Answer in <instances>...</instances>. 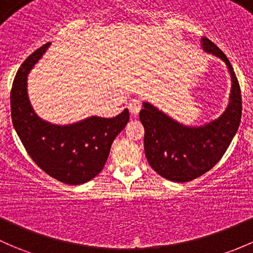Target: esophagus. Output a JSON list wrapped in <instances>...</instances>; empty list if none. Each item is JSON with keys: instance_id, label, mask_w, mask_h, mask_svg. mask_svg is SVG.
<instances>
[{"instance_id": "1", "label": "esophagus", "mask_w": 253, "mask_h": 253, "mask_svg": "<svg viewBox=\"0 0 253 253\" xmlns=\"http://www.w3.org/2000/svg\"><path fill=\"white\" fill-rule=\"evenodd\" d=\"M128 109L129 111H131V114L137 115V114L140 111V109H142V103H140L139 98H133V99L129 100Z\"/></svg>"}]
</instances>
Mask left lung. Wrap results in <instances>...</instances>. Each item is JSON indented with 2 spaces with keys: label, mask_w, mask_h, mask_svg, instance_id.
I'll return each instance as SVG.
<instances>
[{
  "label": "left lung",
  "mask_w": 253,
  "mask_h": 253,
  "mask_svg": "<svg viewBox=\"0 0 253 253\" xmlns=\"http://www.w3.org/2000/svg\"><path fill=\"white\" fill-rule=\"evenodd\" d=\"M201 47L227 65L232 79L229 103L219 118L201 126H187L149 102H143L139 119L144 126V151L153 169L177 183L190 182L222 159L241 121V92L230 62L213 42L201 39Z\"/></svg>",
  "instance_id": "8db88e82"
}]
</instances>
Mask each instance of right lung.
I'll use <instances>...</instances> for the list:
<instances>
[{
  "mask_svg": "<svg viewBox=\"0 0 253 253\" xmlns=\"http://www.w3.org/2000/svg\"><path fill=\"white\" fill-rule=\"evenodd\" d=\"M48 43L29 55L20 65L12 91L10 114L15 132L34 162L50 177L78 185L94 178L104 167L111 144L129 120L128 109L115 118L89 116L70 125L42 120L28 94V75Z\"/></svg>",
  "mask_w": 253,
  "mask_h": 253,
  "instance_id": "right-lung-1",
  "label": "right lung"
}]
</instances>
